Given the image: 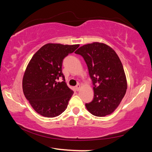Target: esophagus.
Instances as JSON below:
<instances>
[{"label":"esophagus","mask_w":152,"mask_h":152,"mask_svg":"<svg viewBox=\"0 0 152 152\" xmlns=\"http://www.w3.org/2000/svg\"><path fill=\"white\" fill-rule=\"evenodd\" d=\"M80 85L79 84H78L76 86V90L77 91H80Z\"/></svg>","instance_id":"34e87169"}]
</instances>
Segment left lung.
<instances>
[{
  "instance_id": "left-lung-1",
  "label": "left lung",
  "mask_w": 152,
  "mask_h": 152,
  "mask_svg": "<svg viewBox=\"0 0 152 152\" xmlns=\"http://www.w3.org/2000/svg\"><path fill=\"white\" fill-rule=\"evenodd\" d=\"M75 53L83 57L94 86V99L86 103L87 110L96 117L111 114L121 102L127 88L119 56L109 45L99 42L81 46Z\"/></svg>"
}]
</instances>
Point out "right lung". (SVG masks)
Returning a JSON list of instances; mask_svg holds the SVG:
<instances>
[{"instance_id":"add662e5","label":"right lung","mask_w":152,"mask_h":152,"mask_svg":"<svg viewBox=\"0 0 152 152\" xmlns=\"http://www.w3.org/2000/svg\"><path fill=\"white\" fill-rule=\"evenodd\" d=\"M79 45L48 43L36 52L27 65L23 78V91L36 112L54 117L66 110L74 92L67 86L61 70L64 58ZM62 77L63 81L58 82Z\"/></svg>"}]
</instances>
